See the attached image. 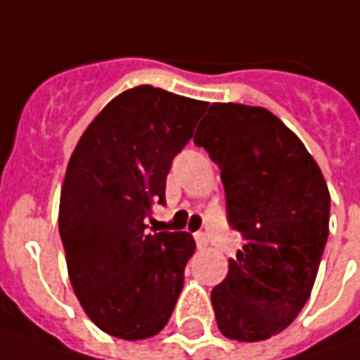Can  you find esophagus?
Masks as SVG:
<instances>
[{
  "instance_id": "esophagus-1",
  "label": "esophagus",
  "mask_w": 360,
  "mask_h": 360,
  "mask_svg": "<svg viewBox=\"0 0 360 360\" xmlns=\"http://www.w3.org/2000/svg\"><path fill=\"white\" fill-rule=\"evenodd\" d=\"M196 244H198V248H206L208 246V236L204 234V232H196Z\"/></svg>"
}]
</instances>
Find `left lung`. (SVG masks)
Returning <instances> with one entry per match:
<instances>
[{"instance_id":"1","label":"left lung","mask_w":360,"mask_h":360,"mask_svg":"<svg viewBox=\"0 0 360 360\" xmlns=\"http://www.w3.org/2000/svg\"><path fill=\"white\" fill-rule=\"evenodd\" d=\"M220 168L229 224L244 238L212 288L224 337L256 342L311 297L328 238L330 194L304 144L264 108L212 104L194 138Z\"/></svg>"}]
</instances>
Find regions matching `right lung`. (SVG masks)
Segmentation results:
<instances>
[{"label": "right lung", "instance_id": "right-lung-1", "mask_svg": "<svg viewBox=\"0 0 360 360\" xmlns=\"http://www.w3.org/2000/svg\"><path fill=\"white\" fill-rule=\"evenodd\" d=\"M208 104L154 86L120 94L70 158L60 236L70 281L91 323L126 340L158 335L170 321L196 242L188 232H148L166 204L172 160L192 140Z\"/></svg>", "mask_w": 360, "mask_h": 360}]
</instances>
